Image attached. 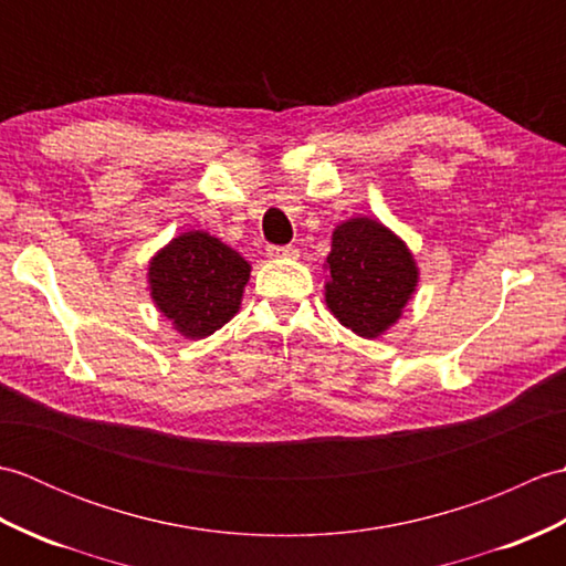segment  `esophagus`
Instances as JSON below:
<instances>
[{"label": "esophagus", "mask_w": 566, "mask_h": 566, "mask_svg": "<svg viewBox=\"0 0 566 566\" xmlns=\"http://www.w3.org/2000/svg\"><path fill=\"white\" fill-rule=\"evenodd\" d=\"M268 255L272 260H296L298 258V250L294 245H270L268 248Z\"/></svg>", "instance_id": "1"}]
</instances>
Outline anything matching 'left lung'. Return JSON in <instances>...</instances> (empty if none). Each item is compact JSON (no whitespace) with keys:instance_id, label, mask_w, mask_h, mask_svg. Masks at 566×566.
Segmentation results:
<instances>
[{"instance_id":"left-lung-1","label":"left lung","mask_w":566,"mask_h":566,"mask_svg":"<svg viewBox=\"0 0 566 566\" xmlns=\"http://www.w3.org/2000/svg\"><path fill=\"white\" fill-rule=\"evenodd\" d=\"M326 306L359 338H379L401 318L418 286L413 252L369 216L335 226L326 258Z\"/></svg>"}]
</instances>
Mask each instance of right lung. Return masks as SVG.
Here are the masks:
<instances>
[{
  "mask_svg": "<svg viewBox=\"0 0 566 566\" xmlns=\"http://www.w3.org/2000/svg\"><path fill=\"white\" fill-rule=\"evenodd\" d=\"M248 280V260L207 231L179 233L148 262L155 306L189 340L207 338L238 314Z\"/></svg>",
  "mask_w": 566,
  "mask_h": 566,
  "instance_id": "obj_1",
  "label": "right lung"
}]
</instances>
